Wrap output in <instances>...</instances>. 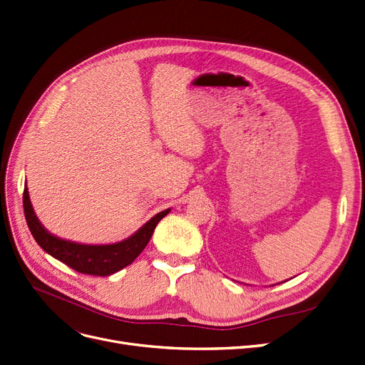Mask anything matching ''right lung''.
<instances>
[{"mask_svg":"<svg viewBox=\"0 0 365 365\" xmlns=\"http://www.w3.org/2000/svg\"><path fill=\"white\" fill-rule=\"evenodd\" d=\"M170 210L171 209H167L155 215L138 231L122 242L112 245H83L61 239V237L47 231L36 216L26 185L24 189L25 219L38 246L46 253H49L51 257L73 268V270L92 276H110L130 265L149 243L158 222L167 216Z\"/></svg>","mask_w":365,"mask_h":365,"instance_id":"1","label":"right lung"}]
</instances>
